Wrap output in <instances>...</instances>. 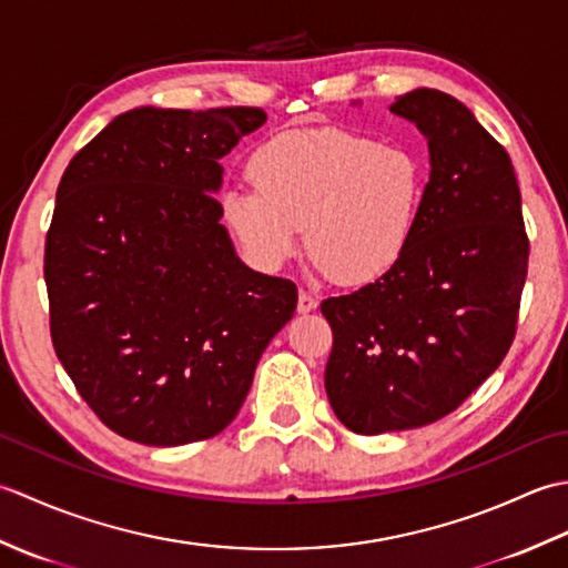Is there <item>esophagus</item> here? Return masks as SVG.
I'll use <instances>...</instances> for the list:
<instances>
[{"label":"esophagus","mask_w":568,"mask_h":568,"mask_svg":"<svg viewBox=\"0 0 568 568\" xmlns=\"http://www.w3.org/2000/svg\"><path fill=\"white\" fill-rule=\"evenodd\" d=\"M317 305H320V303H317L315 295L300 291V295H297V312H300V315H307V312H315Z\"/></svg>","instance_id":"34e87169"}]
</instances>
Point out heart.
Masks as SVG:
<instances>
[{
    "label": "heart",
    "instance_id": "1",
    "mask_svg": "<svg viewBox=\"0 0 568 568\" xmlns=\"http://www.w3.org/2000/svg\"><path fill=\"white\" fill-rule=\"evenodd\" d=\"M248 175L253 187L229 185L220 195L222 222L244 258L277 271L305 232L315 271L346 283L376 281L403 258L427 183L413 149L332 126L263 143Z\"/></svg>",
    "mask_w": 568,
    "mask_h": 568
}]
</instances>
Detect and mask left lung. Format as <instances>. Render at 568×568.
<instances>
[{
	"label": "left lung",
	"instance_id": "left-lung-1",
	"mask_svg": "<svg viewBox=\"0 0 568 568\" xmlns=\"http://www.w3.org/2000/svg\"><path fill=\"white\" fill-rule=\"evenodd\" d=\"M427 139L415 234L388 273L329 297V405L356 434L415 429L462 405L508 354L527 277L510 155L452 94L419 88L390 106Z\"/></svg>",
	"mask_w": 568,
	"mask_h": 568
}]
</instances>
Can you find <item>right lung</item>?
Masks as SVG:
<instances>
[{"instance_id": "add662e5", "label": "right lung", "mask_w": 568, "mask_h": 568, "mask_svg": "<svg viewBox=\"0 0 568 568\" xmlns=\"http://www.w3.org/2000/svg\"><path fill=\"white\" fill-rule=\"evenodd\" d=\"M253 106L112 119L65 168L45 239L51 336L94 415L149 446L232 425L297 287L251 271L222 224V159Z\"/></svg>"}]
</instances>
